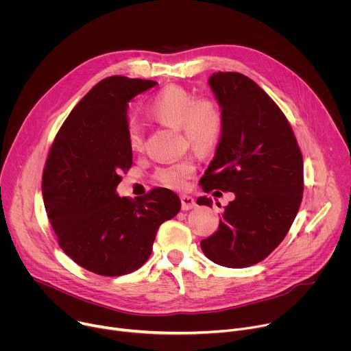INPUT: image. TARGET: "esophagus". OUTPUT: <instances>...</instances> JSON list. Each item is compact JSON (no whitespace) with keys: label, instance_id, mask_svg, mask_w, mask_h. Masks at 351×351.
Instances as JSON below:
<instances>
[{"label":"esophagus","instance_id":"obj_1","mask_svg":"<svg viewBox=\"0 0 351 351\" xmlns=\"http://www.w3.org/2000/svg\"><path fill=\"white\" fill-rule=\"evenodd\" d=\"M181 208L182 210H190L195 208V199L190 195H181Z\"/></svg>","mask_w":351,"mask_h":351}]
</instances>
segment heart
<instances>
[{
  "label": "heart",
  "mask_w": 351,
  "mask_h": 351,
  "mask_svg": "<svg viewBox=\"0 0 351 351\" xmlns=\"http://www.w3.org/2000/svg\"><path fill=\"white\" fill-rule=\"evenodd\" d=\"M147 115L165 126L180 128L186 142L199 153H209L217 147L223 133L225 118L221 104L210 97L194 98L190 91L178 86L158 91L147 105ZM126 138L130 150H142L143 134L138 126H129ZM195 169L194 158L185 157L157 169L154 180L166 188L180 190Z\"/></svg>",
  "instance_id": "1"
}]
</instances>
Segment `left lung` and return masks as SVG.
Returning a JSON list of instances; mask_svg holds the SVG:
<instances>
[{
    "instance_id": "left-lung-1",
    "label": "left lung",
    "mask_w": 351,
    "mask_h": 351,
    "mask_svg": "<svg viewBox=\"0 0 351 351\" xmlns=\"http://www.w3.org/2000/svg\"><path fill=\"white\" fill-rule=\"evenodd\" d=\"M209 86L225 125L199 184L206 194L234 193V199L201 249L213 263L243 268L264 260L287 236L302 201L304 160L288 119L252 78L218 71ZM197 202L212 206L206 197Z\"/></svg>"
}]
</instances>
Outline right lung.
<instances>
[{
  "instance_id": "1",
  "label": "right lung",
  "mask_w": 351,
  "mask_h": 351,
  "mask_svg": "<svg viewBox=\"0 0 351 351\" xmlns=\"http://www.w3.org/2000/svg\"><path fill=\"white\" fill-rule=\"evenodd\" d=\"M152 80L106 77L80 101L59 129L42 176L50 225L63 252L104 277L129 274L152 254L158 226L180 212V198L154 188L121 198V171L132 166L129 101L154 87Z\"/></svg>"
}]
</instances>
